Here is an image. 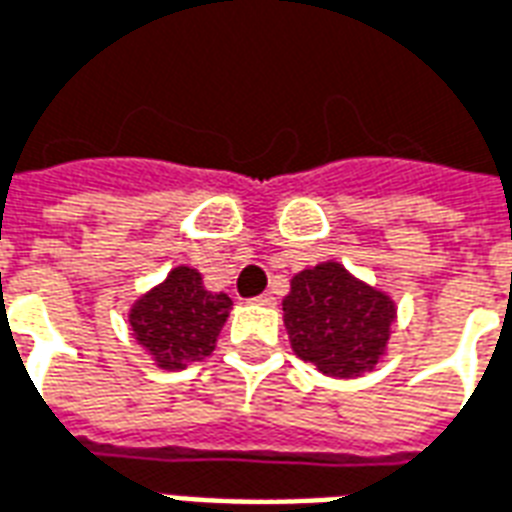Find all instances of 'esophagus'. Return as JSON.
Segmentation results:
<instances>
[{"label": "esophagus", "mask_w": 512, "mask_h": 512, "mask_svg": "<svg viewBox=\"0 0 512 512\" xmlns=\"http://www.w3.org/2000/svg\"><path fill=\"white\" fill-rule=\"evenodd\" d=\"M252 301H255V304H260V306H271V304H274V295H271V293H260V295H255Z\"/></svg>", "instance_id": "obj_1"}]
</instances>
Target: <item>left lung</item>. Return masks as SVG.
Here are the masks:
<instances>
[{"label": "left lung", "mask_w": 512, "mask_h": 512, "mask_svg": "<svg viewBox=\"0 0 512 512\" xmlns=\"http://www.w3.org/2000/svg\"><path fill=\"white\" fill-rule=\"evenodd\" d=\"M293 350L328 377H361L385 350L393 304L339 263L301 271L282 301Z\"/></svg>", "instance_id": "8db88e82"}]
</instances>
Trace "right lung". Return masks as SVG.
Masks as SVG:
<instances>
[{"instance_id": "add662e5", "label": "right lung", "mask_w": 512, "mask_h": 512, "mask_svg": "<svg viewBox=\"0 0 512 512\" xmlns=\"http://www.w3.org/2000/svg\"><path fill=\"white\" fill-rule=\"evenodd\" d=\"M230 306L225 293L203 290L195 268H176L135 304L130 325L162 369H187L211 355Z\"/></svg>"}]
</instances>
